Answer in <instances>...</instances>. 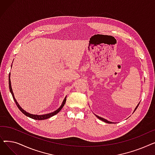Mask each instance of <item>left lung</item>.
Masks as SVG:
<instances>
[{
    "mask_svg": "<svg viewBox=\"0 0 155 155\" xmlns=\"http://www.w3.org/2000/svg\"><path fill=\"white\" fill-rule=\"evenodd\" d=\"M140 103L137 104V105L136 106V107L135 108V109H134V112L136 110V109L137 108V107L139 106V105H140ZM96 116V117H97V118H99V119H101V120H102V121H104V122H105V123H109V124H111V123H112V122H110V121H108L107 120H106V119H104V118H102V117H99V116H97V115H95Z\"/></svg>",
    "mask_w": 155,
    "mask_h": 155,
    "instance_id": "obj_1",
    "label": "left lung"
}]
</instances>
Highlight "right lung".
<instances>
[{"mask_svg":"<svg viewBox=\"0 0 155 155\" xmlns=\"http://www.w3.org/2000/svg\"><path fill=\"white\" fill-rule=\"evenodd\" d=\"M10 76H11V73H9V85L10 92H11V94H12V97H13V99H14V102H15L16 105H17V106H18V107L19 108V109L24 114L26 115V116H28V117H30V118H31V119H36V120H44V119H46L50 118V117H52V116L56 115V114H58V113L61 110V109H62L63 107L64 106V105L65 102H66V97H65L64 99L63 100V102H62V104L61 105V106H60L58 109L54 111L53 112L46 114H44V115H35V114H32L28 113V112H27L26 111H25L24 109H22L21 108V107L20 106L19 104L18 103L17 101H16L15 99L14 93H13V92H12V87H11V82Z\"/></svg>","mask_w":155,"mask_h":155,"instance_id":"1","label":"right lung"}]
</instances>
